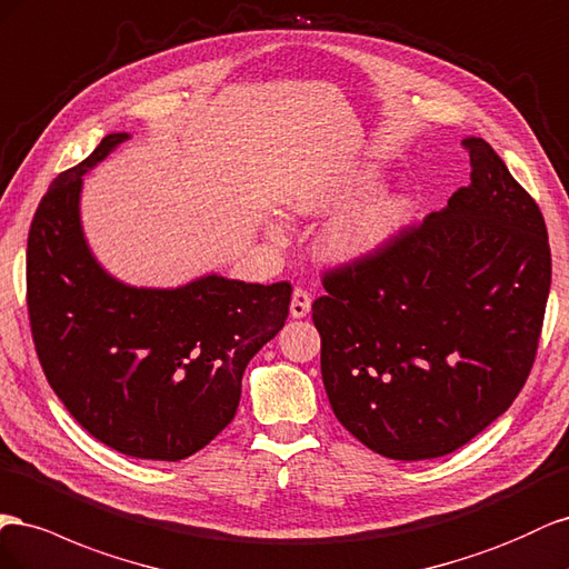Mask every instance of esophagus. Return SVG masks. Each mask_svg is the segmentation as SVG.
I'll use <instances>...</instances> for the list:
<instances>
[{
  "instance_id": "34e87169",
  "label": "esophagus",
  "mask_w": 569,
  "mask_h": 569,
  "mask_svg": "<svg viewBox=\"0 0 569 569\" xmlns=\"http://www.w3.org/2000/svg\"><path fill=\"white\" fill-rule=\"evenodd\" d=\"M310 310H312V296L307 293L305 288H296L293 298H290V317L302 319L310 315Z\"/></svg>"
}]
</instances>
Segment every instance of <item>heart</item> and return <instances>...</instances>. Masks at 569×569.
<instances>
[{"mask_svg":"<svg viewBox=\"0 0 569 569\" xmlns=\"http://www.w3.org/2000/svg\"><path fill=\"white\" fill-rule=\"evenodd\" d=\"M379 183L381 171L375 167L333 178H307L290 192L288 207L296 214H321L327 209L343 207L362 193L375 190ZM415 207L417 204L410 192L381 190L340 209L317 238L319 259L336 267L365 262V259L375 257L388 242L398 238L405 226L412 221ZM269 231L271 236H281L279 226H271Z\"/></svg>","mask_w":569,"mask_h":569,"instance_id":"heart-1","label":"heart"}]
</instances>
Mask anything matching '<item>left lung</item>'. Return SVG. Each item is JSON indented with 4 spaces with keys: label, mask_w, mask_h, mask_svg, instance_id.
<instances>
[{
    "label": "left lung",
    "mask_w": 569,
    "mask_h": 569,
    "mask_svg": "<svg viewBox=\"0 0 569 569\" xmlns=\"http://www.w3.org/2000/svg\"><path fill=\"white\" fill-rule=\"evenodd\" d=\"M472 183L375 257L323 273L312 305L333 415L391 460L448 456L506 412L550 290L539 204L467 138Z\"/></svg>",
    "instance_id": "1"
}]
</instances>
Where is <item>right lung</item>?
Here are the masks:
<instances>
[{
	"instance_id": "right-lung-1",
	"label": "right lung",
	"mask_w": 569,
	"mask_h": 569,
	"mask_svg": "<svg viewBox=\"0 0 569 569\" xmlns=\"http://www.w3.org/2000/svg\"><path fill=\"white\" fill-rule=\"evenodd\" d=\"M109 133L42 198L28 233V315L44 377L97 441L178 462L231 425L248 362L283 329L290 283L219 273L128 286L97 262L80 223L83 176L126 142Z\"/></svg>"
}]
</instances>
